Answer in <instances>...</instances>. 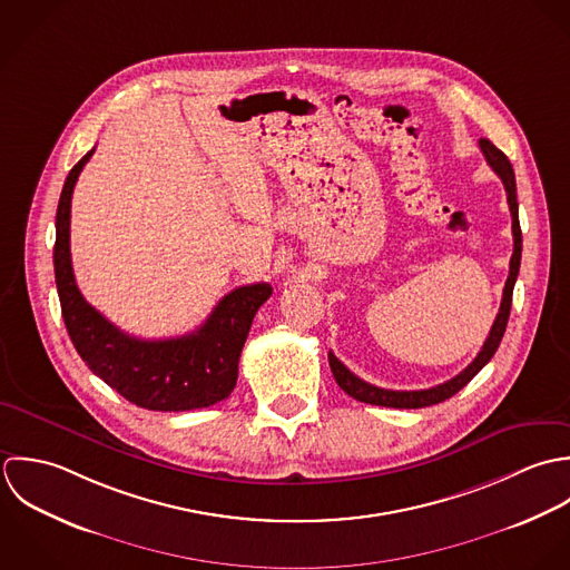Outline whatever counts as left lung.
Returning a JSON list of instances; mask_svg holds the SVG:
<instances>
[{
    "instance_id": "1",
    "label": "left lung",
    "mask_w": 570,
    "mask_h": 570,
    "mask_svg": "<svg viewBox=\"0 0 570 570\" xmlns=\"http://www.w3.org/2000/svg\"><path fill=\"white\" fill-rule=\"evenodd\" d=\"M480 149L489 163V167L500 176L504 191H507V203L511 209V220H513V255H511V264H509V277L502 291V304L498 311V317L491 326V333L487 337V342L482 345V350L478 352V356L460 372L454 379L430 387V390H385V387H376L365 383L363 379H358L356 374H352L342 361L328 352V361H331V370L333 376L337 381V385L342 387L345 394H350L352 399L361 401V403H370V405H381V407H399V410H416V407H428V405H436L443 403L445 399H452L455 392H460L495 354L498 345L502 342V335L507 331V322H509V313H511V299H513V286L518 279V271H520V259H522V230H520V218H518V194H515V174L513 167L509 163V158L487 138H480Z\"/></svg>"
}]
</instances>
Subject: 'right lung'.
I'll return each instance as SVG.
<instances>
[{"label":"right lung","instance_id":"add662e5","mask_svg":"<svg viewBox=\"0 0 570 570\" xmlns=\"http://www.w3.org/2000/svg\"><path fill=\"white\" fill-rule=\"evenodd\" d=\"M90 149L68 174L55 239V279L68 335L88 367L129 403L154 412H187L220 403L237 381V361L257 308L273 288L264 282L230 291L207 322L176 340H138L92 308L72 273L70 203Z\"/></svg>","mask_w":570,"mask_h":570}]
</instances>
